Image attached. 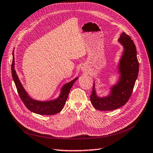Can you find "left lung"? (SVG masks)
Instances as JSON below:
<instances>
[{"instance_id":"8db88e82","label":"left lung","mask_w":153,"mask_h":153,"mask_svg":"<svg viewBox=\"0 0 153 153\" xmlns=\"http://www.w3.org/2000/svg\"><path fill=\"white\" fill-rule=\"evenodd\" d=\"M119 42L124 46V52L120 61L121 78L117 85L111 88V94L105 98H98L93 86L90 100L96 110L111 111L123 106L129 100L133 92L139 73V61L135 43L126 33H122Z\"/></svg>"}]
</instances>
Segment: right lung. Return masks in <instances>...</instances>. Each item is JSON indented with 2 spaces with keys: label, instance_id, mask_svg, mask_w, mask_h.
Here are the masks:
<instances>
[{
  "label": "right lung",
  "instance_id": "add662e5",
  "mask_svg": "<svg viewBox=\"0 0 153 153\" xmlns=\"http://www.w3.org/2000/svg\"><path fill=\"white\" fill-rule=\"evenodd\" d=\"M11 71L16 87L17 91L22 101L23 102L24 105L29 110L39 115H54L60 112L66 102L71 87L73 86L74 82L78 79V78H76L71 81L70 82L64 85L62 88L61 95L57 100L48 102H39L30 98L22 85L16 72L14 69V53L11 65Z\"/></svg>",
  "mask_w": 153,
  "mask_h": 153
}]
</instances>
